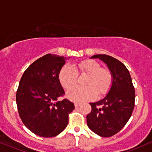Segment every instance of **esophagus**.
Listing matches in <instances>:
<instances>
[{
	"instance_id": "obj_1",
	"label": "esophagus",
	"mask_w": 152,
	"mask_h": 152,
	"mask_svg": "<svg viewBox=\"0 0 152 152\" xmlns=\"http://www.w3.org/2000/svg\"><path fill=\"white\" fill-rule=\"evenodd\" d=\"M81 103H75V107H79V106H81Z\"/></svg>"
}]
</instances>
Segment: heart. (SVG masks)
Instances as JSON below:
<instances>
[{"mask_svg": "<svg viewBox=\"0 0 152 152\" xmlns=\"http://www.w3.org/2000/svg\"><path fill=\"white\" fill-rule=\"evenodd\" d=\"M78 74L88 75L86 87H74L67 92V98L72 101L83 102L94 99L97 96L105 94L113 83V74L107 68L94 60H86L75 66L65 65L58 74V80L62 87L69 90L74 86L77 81Z\"/></svg>", "mask_w": 152, "mask_h": 152, "instance_id": "obj_1", "label": "heart"}]
</instances>
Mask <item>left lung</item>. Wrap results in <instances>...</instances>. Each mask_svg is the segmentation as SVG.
I'll return each mask as SVG.
<instances>
[{"label": "left lung", "mask_w": 152, "mask_h": 152, "mask_svg": "<svg viewBox=\"0 0 152 152\" xmlns=\"http://www.w3.org/2000/svg\"><path fill=\"white\" fill-rule=\"evenodd\" d=\"M107 64L113 74V83L103 99L90 105L92 110L87 115V125L96 134L109 137L123 128L132 114L135 91L128 69L121 61L106 54H96Z\"/></svg>", "instance_id": "1"}]
</instances>
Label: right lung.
Returning <instances> with one entry per match:
<instances>
[{
  "label": "right lung",
  "mask_w": 152,
  "mask_h": 152,
  "mask_svg": "<svg viewBox=\"0 0 152 152\" xmlns=\"http://www.w3.org/2000/svg\"><path fill=\"white\" fill-rule=\"evenodd\" d=\"M66 58L48 54L25 71L16 93L18 110L23 124L39 137H52L61 132L69 122L74 104L64 96L58 74Z\"/></svg>",
  "instance_id": "add662e5"
}]
</instances>
